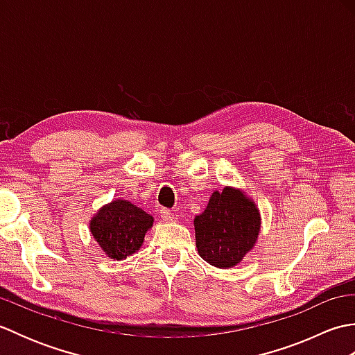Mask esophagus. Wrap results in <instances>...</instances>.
I'll return each instance as SVG.
<instances>
[{"label": "esophagus", "instance_id": "esophagus-1", "mask_svg": "<svg viewBox=\"0 0 355 355\" xmlns=\"http://www.w3.org/2000/svg\"><path fill=\"white\" fill-rule=\"evenodd\" d=\"M160 216H162V220H163L164 223H175V221H177V214L171 212V210L163 209L162 212H160Z\"/></svg>", "mask_w": 355, "mask_h": 355}]
</instances>
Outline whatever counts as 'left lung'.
I'll return each instance as SVG.
<instances>
[{"mask_svg":"<svg viewBox=\"0 0 355 355\" xmlns=\"http://www.w3.org/2000/svg\"><path fill=\"white\" fill-rule=\"evenodd\" d=\"M195 244L210 266L233 268L250 253L261 233V212L239 187L215 191L205 212L195 216Z\"/></svg>","mask_w":355,"mask_h":355,"instance_id":"8db88e82","label":"left lung"}]
</instances>
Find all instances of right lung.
<instances>
[{
    "label": "right lung",
    "instance_id": "right-lung-1",
    "mask_svg": "<svg viewBox=\"0 0 355 355\" xmlns=\"http://www.w3.org/2000/svg\"><path fill=\"white\" fill-rule=\"evenodd\" d=\"M154 218L131 201L117 198L103 205L89 220V233L110 259L122 261L137 253Z\"/></svg>",
    "mask_w": 355,
    "mask_h": 355
}]
</instances>
